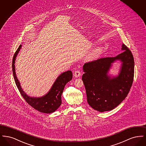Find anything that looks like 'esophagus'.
I'll return each instance as SVG.
<instances>
[{
    "instance_id": "34e87169",
    "label": "esophagus",
    "mask_w": 146,
    "mask_h": 146,
    "mask_svg": "<svg viewBox=\"0 0 146 146\" xmlns=\"http://www.w3.org/2000/svg\"><path fill=\"white\" fill-rule=\"evenodd\" d=\"M80 75H81V73H80V72L79 70H76V71L74 72V76H75V77H76V78L80 76Z\"/></svg>"
}]
</instances>
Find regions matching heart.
Returning <instances> with one entry per match:
<instances>
[{
	"mask_svg": "<svg viewBox=\"0 0 146 146\" xmlns=\"http://www.w3.org/2000/svg\"><path fill=\"white\" fill-rule=\"evenodd\" d=\"M104 51V49L101 46L96 47L93 49L89 55L88 56L86 59L88 61H92L97 58L100 56L101 55Z\"/></svg>",
	"mask_w": 146,
	"mask_h": 146,
	"instance_id": "heart-1",
	"label": "heart"
}]
</instances>
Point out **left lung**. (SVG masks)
<instances>
[{"label": "left lung", "mask_w": 146, "mask_h": 146, "mask_svg": "<svg viewBox=\"0 0 146 146\" xmlns=\"http://www.w3.org/2000/svg\"><path fill=\"white\" fill-rule=\"evenodd\" d=\"M122 53L112 57H104L85 63L82 80L87 101L100 112L111 111L127 96L134 76V58L131 51L122 44ZM119 60L122 64L118 76L111 77L108 73L111 63Z\"/></svg>", "instance_id": "obj_1"}]
</instances>
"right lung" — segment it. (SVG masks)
<instances>
[{"label":"right lung","mask_w":146,"mask_h":146,"mask_svg":"<svg viewBox=\"0 0 146 146\" xmlns=\"http://www.w3.org/2000/svg\"><path fill=\"white\" fill-rule=\"evenodd\" d=\"M21 46L22 45H20L15 52L12 63L14 80L19 90L25 101L31 106L34 108L35 110L44 113H51L55 111L62 104L61 96L63 91L64 90L66 84L72 80L73 76L72 72L71 70H68L60 74V76H58L55 83L52 85L48 93H47L45 95L40 97L28 96L22 90L15 72V60L21 49Z\"/></svg>","instance_id":"1"}]
</instances>
